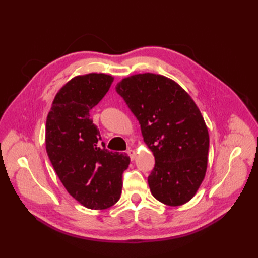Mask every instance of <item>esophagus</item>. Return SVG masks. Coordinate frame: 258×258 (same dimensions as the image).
I'll return each instance as SVG.
<instances>
[{
    "instance_id": "1",
    "label": "esophagus",
    "mask_w": 258,
    "mask_h": 258,
    "mask_svg": "<svg viewBox=\"0 0 258 258\" xmlns=\"http://www.w3.org/2000/svg\"><path fill=\"white\" fill-rule=\"evenodd\" d=\"M127 154L130 156V159H131V161H133V159L136 158V154H137V152L134 151L133 149H128V150H127Z\"/></svg>"
}]
</instances>
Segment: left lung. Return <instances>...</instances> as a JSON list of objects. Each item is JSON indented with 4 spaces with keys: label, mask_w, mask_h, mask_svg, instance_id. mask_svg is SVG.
Returning a JSON list of instances; mask_svg holds the SVG:
<instances>
[{
    "label": "left lung",
    "mask_w": 258,
    "mask_h": 258,
    "mask_svg": "<svg viewBox=\"0 0 258 258\" xmlns=\"http://www.w3.org/2000/svg\"><path fill=\"white\" fill-rule=\"evenodd\" d=\"M138 118L155 166L148 176L154 198L168 206L188 203L203 182L209 133L192 97L167 77L140 73L115 87Z\"/></svg>",
    "instance_id": "8db88e82"
}]
</instances>
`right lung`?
<instances>
[{"mask_svg":"<svg viewBox=\"0 0 258 258\" xmlns=\"http://www.w3.org/2000/svg\"><path fill=\"white\" fill-rule=\"evenodd\" d=\"M113 80L105 73L71 79L54 96L46 120V151L59 180L73 199L92 210L117 203L121 175L130 164L126 153L100 145V131L89 115Z\"/></svg>","mask_w":258,"mask_h":258,"instance_id":"1","label":"right lung"}]
</instances>
